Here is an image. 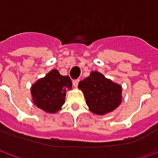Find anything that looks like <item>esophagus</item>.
<instances>
[{
  "label": "esophagus",
  "mask_w": 158,
  "mask_h": 158,
  "mask_svg": "<svg viewBox=\"0 0 158 158\" xmlns=\"http://www.w3.org/2000/svg\"><path fill=\"white\" fill-rule=\"evenodd\" d=\"M79 79H73V85L74 87H77L78 85H79Z\"/></svg>",
  "instance_id": "obj_1"
}]
</instances>
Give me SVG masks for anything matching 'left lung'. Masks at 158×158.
<instances>
[{
  "mask_svg": "<svg viewBox=\"0 0 158 158\" xmlns=\"http://www.w3.org/2000/svg\"><path fill=\"white\" fill-rule=\"evenodd\" d=\"M78 87L84 93L89 110L98 115H104L116 109L122 100L121 86L96 71L80 81Z\"/></svg>",
  "mask_w": 158,
  "mask_h": 158,
  "instance_id": "1",
  "label": "left lung"
}]
</instances>
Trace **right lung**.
<instances>
[{
    "mask_svg": "<svg viewBox=\"0 0 158 158\" xmlns=\"http://www.w3.org/2000/svg\"><path fill=\"white\" fill-rule=\"evenodd\" d=\"M71 87L72 81L69 76L61 75L56 69L52 70L32 86L34 102L45 112L56 113L64 104L66 91Z\"/></svg>",
    "mask_w": 158,
    "mask_h": 158,
    "instance_id": "right-lung-1",
    "label": "right lung"
}]
</instances>
